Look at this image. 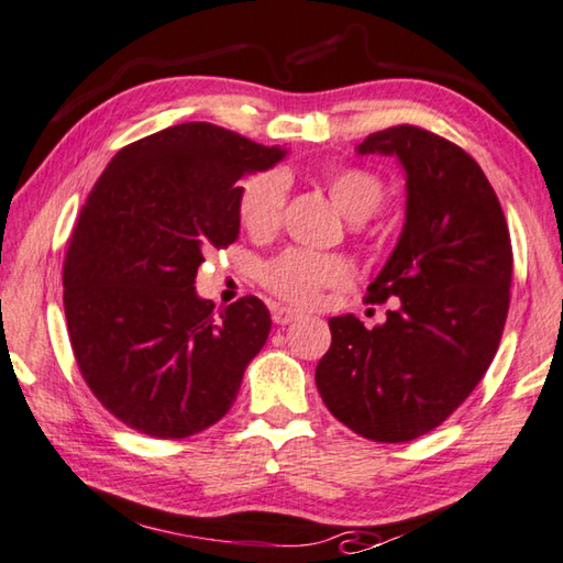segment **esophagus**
Masks as SVG:
<instances>
[{"mask_svg":"<svg viewBox=\"0 0 563 563\" xmlns=\"http://www.w3.org/2000/svg\"><path fill=\"white\" fill-rule=\"evenodd\" d=\"M298 318H300V310L296 308H285V306L273 308V321L278 325H288L292 321H298Z\"/></svg>","mask_w":563,"mask_h":563,"instance_id":"esophagus-1","label":"esophagus"}]
</instances>
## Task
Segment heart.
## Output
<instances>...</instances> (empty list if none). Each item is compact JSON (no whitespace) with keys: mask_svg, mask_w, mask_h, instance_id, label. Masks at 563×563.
<instances>
[{"mask_svg":"<svg viewBox=\"0 0 563 563\" xmlns=\"http://www.w3.org/2000/svg\"><path fill=\"white\" fill-rule=\"evenodd\" d=\"M325 189L333 205L349 220L364 222L379 209L384 199V184L376 174L358 166H339L325 174ZM288 184L278 172H260L247 176L240 187L238 214L242 228L255 240H267L278 232L285 212ZM351 263L341 255L310 253V250L290 247L278 257L267 260L260 271V283L285 303L310 306L325 288H341L351 280Z\"/></svg>","mask_w":563,"mask_h":563,"instance_id":"heart-1","label":"heart"}]
</instances>
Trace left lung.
Masks as SVG:
<instances>
[{
  "mask_svg": "<svg viewBox=\"0 0 563 563\" xmlns=\"http://www.w3.org/2000/svg\"><path fill=\"white\" fill-rule=\"evenodd\" d=\"M397 156L407 217L366 300L394 310L364 329L335 316L316 387L331 415L374 442H409L442 424L496 356L510 303L514 250L488 176L463 148L417 125L356 146Z\"/></svg>",
  "mask_w": 563,
  "mask_h": 563,
  "instance_id": "8db88e82",
  "label": "left lung"
}]
</instances>
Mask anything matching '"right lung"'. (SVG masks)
<instances>
[{"label":"right lung","instance_id":"obj_1","mask_svg":"<svg viewBox=\"0 0 563 563\" xmlns=\"http://www.w3.org/2000/svg\"><path fill=\"white\" fill-rule=\"evenodd\" d=\"M283 156L179 123L123 146L82 205L63 267L67 335L90 391L131 430L189 438L238 399L271 310L245 296L214 313L195 280L209 247L238 240V181Z\"/></svg>","mask_w":563,"mask_h":563}]
</instances>
